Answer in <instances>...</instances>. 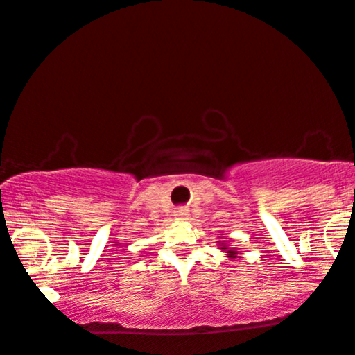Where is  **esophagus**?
Wrapping results in <instances>:
<instances>
[{
	"label": "esophagus",
	"mask_w": 355,
	"mask_h": 355,
	"mask_svg": "<svg viewBox=\"0 0 355 355\" xmlns=\"http://www.w3.org/2000/svg\"><path fill=\"white\" fill-rule=\"evenodd\" d=\"M175 217H177V219H180V220H185L187 217H188V209H187V207H178V209L175 211Z\"/></svg>",
	"instance_id": "obj_1"
}]
</instances>
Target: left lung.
Returning a JSON list of instances; mask_svg holds the SVG:
<instances>
[{
    "label": "left lung",
    "instance_id": "8db88e82",
    "mask_svg": "<svg viewBox=\"0 0 355 355\" xmlns=\"http://www.w3.org/2000/svg\"><path fill=\"white\" fill-rule=\"evenodd\" d=\"M222 250H225V253H229V258H235V257H237V252H235V250H232V248H227L225 247V245H224V247H222Z\"/></svg>",
    "mask_w": 355,
    "mask_h": 355
}]
</instances>
